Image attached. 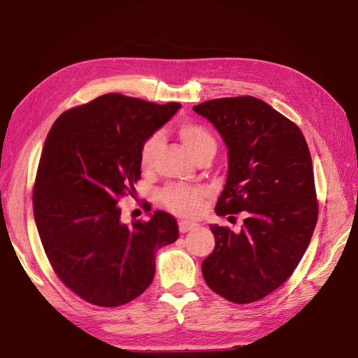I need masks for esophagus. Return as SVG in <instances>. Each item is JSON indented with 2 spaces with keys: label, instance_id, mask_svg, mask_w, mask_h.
<instances>
[{
  "label": "esophagus",
  "instance_id": "esophagus-1",
  "mask_svg": "<svg viewBox=\"0 0 358 358\" xmlns=\"http://www.w3.org/2000/svg\"><path fill=\"white\" fill-rule=\"evenodd\" d=\"M199 224L196 222H189V221H179V231L180 233H188L191 230H196Z\"/></svg>",
  "mask_w": 358,
  "mask_h": 358
}]
</instances>
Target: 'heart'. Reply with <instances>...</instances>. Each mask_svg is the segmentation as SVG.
<instances>
[{"label": "heart", "instance_id": "1", "mask_svg": "<svg viewBox=\"0 0 358 358\" xmlns=\"http://www.w3.org/2000/svg\"><path fill=\"white\" fill-rule=\"evenodd\" d=\"M178 137L180 142L185 145L189 150V154L194 158H199L206 150H215V137L203 124L194 121H183L176 127ZM159 146V137L157 134L148 136L142 146H140L138 161L140 167L143 170H150L154 167L157 150ZM206 192L197 187H183L171 183L161 189L159 201L164 208L173 213L180 216H196L203 206V200Z\"/></svg>", "mask_w": 358, "mask_h": 358}]
</instances>
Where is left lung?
<instances>
[{
  "mask_svg": "<svg viewBox=\"0 0 358 358\" xmlns=\"http://www.w3.org/2000/svg\"><path fill=\"white\" fill-rule=\"evenodd\" d=\"M229 148V175L215 212H245L241 233L210 225L213 252L203 259L206 284L225 300L252 303L294 272L318 220L312 158L300 128L251 95L194 106Z\"/></svg>",
  "mask_w": 358,
  "mask_h": 358,
  "instance_id": "obj_1",
  "label": "left lung"
}]
</instances>
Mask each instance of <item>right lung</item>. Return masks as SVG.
Returning <instances> with one entry per match:
<instances>
[{"instance_id": "obj_1", "label": "right lung", "mask_w": 358, "mask_h": 358, "mask_svg": "<svg viewBox=\"0 0 358 358\" xmlns=\"http://www.w3.org/2000/svg\"><path fill=\"white\" fill-rule=\"evenodd\" d=\"M179 107L106 94L59 115L46 137L32 188L38 236L61 282L91 305L138 297L158 249L178 239L175 216L157 210L128 227L117 201L142 176L143 140Z\"/></svg>"}]
</instances>
